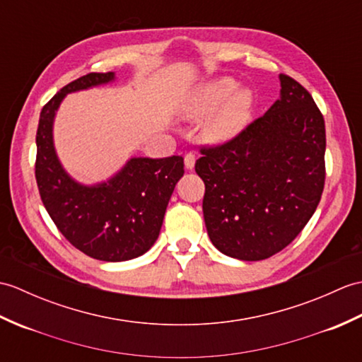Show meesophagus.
Segmentation results:
<instances>
[{"instance_id":"34e87169","label":"esophagus","mask_w":362,"mask_h":362,"mask_svg":"<svg viewBox=\"0 0 362 362\" xmlns=\"http://www.w3.org/2000/svg\"><path fill=\"white\" fill-rule=\"evenodd\" d=\"M183 160H185V168H187V169H193V168H194L196 156H194L193 152H188L187 156H185V158H183Z\"/></svg>"}]
</instances>
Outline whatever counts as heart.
<instances>
[{
    "label": "heart",
    "mask_w": 362,
    "mask_h": 362,
    "mask_svg": "<svg viewBox=\"0 0 362 362\" xmlns=\"http://www.w3.org/2000/svg\"><path fill=\"white\" fill-rule=\"evenodd\" d=\"M233 78H216L199 83L189 91L182 113L189 119L205 118V134L211 141L233 140L252 119L255 96L249 88H238Z\"/></svg>",
    "instance_id": "b5f03b06"
}]
</instances>
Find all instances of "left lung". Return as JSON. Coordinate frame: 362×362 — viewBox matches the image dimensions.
<instances>
[{
	"mask_svg": "<svg viewBox=\"0 0 362 362\" xmlns=\"http://www.w3.org/2000/svg\"><path fill=\"white\" fill-rule=\"evenodd\" d=\"M280 98L216 148L201 149L205 227L227 257L259 261L283 250L316 211L325 183V121L311 95L280 74Z\"/></svg>",
	"mask_w": 362,
	"mask_h": 362,
	"instance_id": "8db88e82",
	"label": "left lung"
}]
</instances>
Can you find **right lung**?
Here are the masks:
<instances>
[{"instance_id": "1", "label": "right lung", "mask_w": 362, "mask_h": 362, "mask_svg": "<svg viewBox=\"0 0 362 362\" xmlns=\"http://www.w3.org/2000/svg\"><path fill=\"white\" fill-rule=\"evenodd\" d=\"M115 81V73H90L68 83L38 119L35 179L46 211L68 241L86 255L118 263L143 255L157 241L169 199L183 175V158L132 157L109 180L83 185L60 163L54 118L68 93Z\"/></svg>"}]
</instances>
